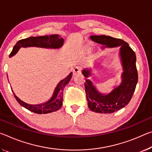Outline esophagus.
<instances>
[{"mask_svg":"<svg viewBox=\"0 0 152 152\" xmlns=\"http://www.w3.org/2000/svg\"><path fill=\"white\" fill-rule=\"evenodd\" d=\"M81 72V67L80 66H76L73 69L74 75H76L77 74H80Z\"/></svg>","mask_w":152,"mask_h":152,"instance_id":"34e87169","label":"esophagus"}]
</instances>
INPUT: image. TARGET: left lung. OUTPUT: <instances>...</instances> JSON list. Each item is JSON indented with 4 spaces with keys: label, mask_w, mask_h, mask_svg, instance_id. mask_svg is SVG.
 I'll return each instance as SVG.
<instances>
[{
    "label": "left lung",
    "mask_w": 152,
    "mask_h": 152,
    "mask_svg": "<svg viewBox=\"0 0 152 152\" xmlns=\"http://www.w3.org/2000/svg\"><path fill=\"white\" fill-rule=\"evenodd\" d=\"M93 41L102 45V48L120 47L119 56L123 72L120 85L107 94L99 91L93 82L86 79L85 83L88 106L91 111L97 113H113L128 104L135 90L138 82L136 67V55L129 44L123 40L109 36H91ZM82 73L85 78L91 75V69L85 68Z\"/></svg>",
    "instance_id": "left-lung-1"
}]
</instances>
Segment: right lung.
<instances>
[{"instance_id":"add662e5","label":"right lung","mask_w":152,"mask_h":152,"mask_svg":"<svg viewBox=\"0 0 152 152\" xmlns=\"http://www.w3.org/2000/svg\"><path fill=\"white\" fill-rule=\"evenodd\" d=\"M64 40L61 37H59V34H53L50 36H42V37H31L25 39L19 40L13 47L9 57H11L15 55L21 47H40L47 48V49H59L64 45ZM72 76V72L66 77L63 80H61L57 84L55 87L53 94L49 100L47 102L40 103V104L32 105L28 104L21 101L19 99L15 94L13 93L14 97L16 99L17 102L26 109L31 111L36 114H49L53 112H56L62 106L63 102V91L65 86L68 84L71 80Z\"/></svg>"}]
</instances>
